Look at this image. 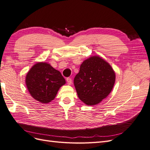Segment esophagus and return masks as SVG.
Masks as SVG:
<instances>
[{"label": "esophagus", "instance_id": "34e87169", "mask_svg": "<svg viewBox=\"0 0 150 150\" xmlns=\"http://www.w3.org/2000/svg\"><path fill=\"white\" fill-rule=\"evenodd\" d=\"M66 81H67V83L68 85H71L72 84V79L71 78H67L66 79Z\"/></svg>", "mask_w": 150, "mask_h": 150}]
</instances>
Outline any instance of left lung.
<instances>
[{"mask_svg": "<svg viewBox=\"0 0 150 150\" xmlns=\"http://www.w3.org/2000/svg\"><path fill=\"white\" fill-rule=\"evenodd\" d=\"M115 79L111 65L101 57L93 56L81 64L74 84L80 100L88 106H94L110 94Z\"/></svg>", "mask_w": 150, "mask_h": 150, "instance_id": "left-lung-1", "label": "left lung"}]
</instances>
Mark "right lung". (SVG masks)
I'll list each match as a JSON object with an SVG mask.
<instances>
[{"label": "right lung", "mask_w": 150, "mask_h": 150, "mask_svg": "<svg viewBox=\"0 0 150 150\" xmlns=\"http://www.w3.org/2000/svg\"><path fill=\"white\" fill-rule=\"evenodd\" d=\"M25 84L31 96L43 104L56 98L59 89L66 84L61 72L44 62L35 64L25 77Z\"/></svg>", "instance_id": "right-lung-1"}]
</instances>
